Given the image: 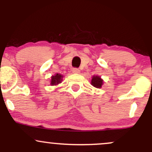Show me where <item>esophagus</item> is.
Instances as JSON below:
<instances>
[{
	"mask_svg": "<svg viewBox=\"0 0 152 152\" xmlns=\"http://www.w3.org/2000/svg\"><path fill=\"white\" fill-rule=\"evenodd\" d=\"M72 72L74 73V74H79L80 70L77 69V68H74V69H72Z\"/></svg>",
	"mask_w": 152,
	"mask_h": 152,
	"instance_id": "esophagus-1",
	"label": "esophagus"
}]
</instances>
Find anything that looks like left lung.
<instances>
[{"mask_svg":"<svg viewBox=\"0 0 152 152\" xmlns=\"http://www.w3.org/2000/svg\"><path fill=\"white\" fill-rule=\"evenodd\" d=\"M103 84V81L99 76H93L91 80V85H93L96 88H101Z\"/></svg>","mask_w":152,"mask_h":152,"instance_id":"left-lung-1","label":"left lung"}]
</instances>
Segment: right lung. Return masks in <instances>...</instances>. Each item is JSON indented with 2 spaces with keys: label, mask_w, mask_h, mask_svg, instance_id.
I'll return each instance as SVG.
<instances>
[{
  "label": "right lung",
  "mask_w": 152,
  "mask_h": 152,
  "mask_svg": "<svg viewBox=\"0 0 152 152\" xmlns=\"http://www.w3.org/2000/svg\"><path fill=\"white\" fill-rule=\"evenodd\" d=\"M63 76L61 74H56L55 76H53L51 77V82H50V84L52 86H54V85H57L59 83H61V81Z\"/></svg>",
  "instance_id": "1"
}]
</instances>
